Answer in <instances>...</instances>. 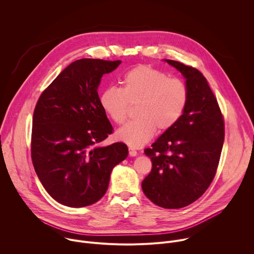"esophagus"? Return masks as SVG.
I'll list each match as a JSON object with an SVG mask.
<instances>
[{
    "mask_svg": "<svg viewBox=\"0 0 254 254\" xmlns=\"http://www.w3.org/2000/svg\"><path fill=\"white\" fill-rule=\"evenodd\" d=\"M128 154H129V156L130 157H135L136 155H137V152L133 149V148H128Z\"/></svg>",
    "mask_w": 254,
    "mask_h": 254,
    "instance_id": "obj_1",
    "label": "esophagus"
}]
</instances>
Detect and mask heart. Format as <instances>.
Returning a JSON list of instances; mask_svg holds the SVG:
<instances>
[{"mask_svg":"<svg viewBox=\"0 0 254 254\" xmlns=\"http://www.w3.org/2000/svg\"><path fill=\"white\" fill-rule=\"evenodd\" d=\"M122 89L105 88L100 95L103 112L116 124L124 125L129 105H135V121L118 132L122 141L133 148L142 147L159 131H166L183 117L189 92L186 83L169 77L164 71L150 65H137L128 70L122 80Z\"/></svg>","mask_w":254,"mask_h":254,"instance_id":"1","label":"heart"}]
</instances>
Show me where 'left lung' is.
Wrapping results in <instances>:
<instances>
[{
    "label": "left lung",
    "instance_id": "left-lung-1",
    "mask_svg": "<svg viewBox=\"0 0 254 254\" xmlns=\"http://www.w3.org/2000/svg\"><path fill=\"white\" fill-rule=\"evenodd\" d=\"M186 79L189 98L183 117L144 150L152 171L141 183L153 203L166 209L186 207L208 189L218 168L224 141L220 107L201 72L165 59Z\"/></svg>",
    "mask_w": 254,
    "mask_h": 254
}]
</instances>
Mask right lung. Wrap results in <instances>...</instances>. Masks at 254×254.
I'll return each mask as SVG.
<instances>
[{"label":"right lung","mask_w":254,"mask_h":254,"mask_svg":"<svg viewBox=\"0 0 254 254\" xmlns=\"http://www.w3.org/2000/svg\"><path fill=\"white\" fill-rule=\"evenodd\" d=\"M121 63L90 58L72 62L36 104L32 162L45 190L60 204L80 208L100 200L113 169L127 157L124 142L98 146L114 128L97 88L102 75Z\"/></svg>","instance_id":"1"}]
</instances>
